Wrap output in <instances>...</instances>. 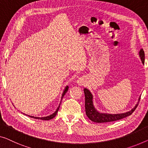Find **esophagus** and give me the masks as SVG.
Listing matches in <instances>:
<instances>
[{"label": "esophagus", "instance_id": "1", "mask_svg": "<svg viewBox=\"0 0 148 148\" xmlns=\"http://www.w3.org/2000/svg\"><path fill=\"white\" fill-rule=\"evenodd\" d=\"M76 82H77V84L78 86H83L86 84L87 80L84 77H80V78H79L78 80H77Z\"/></svg>", "mask_w": 148, "mask_h": 148}]
</instances>
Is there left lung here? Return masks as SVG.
I'll list each match as a JSON object with an SVG mask.
<instances>
[{
	"label": "left lung",
	"instance_id": "8db88e82",
	"mask_svg": "<svg viewBox=\"0 0 148 148\" xmlns=\"http://www.w3.org/2000/svg\"><path fill=\"white\" fill-rule=\"evenodd\" d=\"M139 56L142 60L143 64H144L145 61V54L144 50L140 49L139 52ZM84 92L85 95V110L86 116L92 122L96 123H104V122H114V121L119 120L121 119L124 118L125 117L130 116L131 114L134 112V110L136 109V108L138 106V103L140 102V97H139L138 102L136 103V105L132 108L131 110L128 112H124V113L120 114H108V113H102L100 112L96 109L94 107L93 102V95L91 93V92L87 88L84 89Z\"/></svg>",
	"mask_w": 148,
	"mask_h": 148
}]
</instances>
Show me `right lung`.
Wrapping results in <instances>:
<instances>
[{
    "label": "right lung",
    "mask_w": 148,
    "mask_h": 148,
    "mask_svg": "<svg viewBox=\"0 0 148 148\" xmlns=\"http://www.w3.org/2000/svg\"><path fill=\"white\" fill-rule=\"evenodd\" d=\"M68 88H69V87H68V86H66L65 87L64 90V91H63V92H62V94L61 101H62V98L64 97V95H65V94L66 93V92H67L68 90ZM60 103H61V102H60V104H59L58 107V108L56 109V111H55V112H54V113L52 114L51 115H50V116H45V117H35V116H32L27 115V114H26V116H29V117H30V118H34V119H38V120H51V119L54 118V117L56 116V114H57V113H58V110H59V108H60Z\"/></svg>",
    "instance_id": "add662e5"
}]
</instances>
